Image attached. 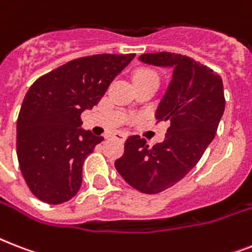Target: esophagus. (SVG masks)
<instances>
[{
    "label": "esophagus",
    "mask_w": 252,
    "mask_h": 252,
    "mask_svg": "<svg viewBox=\"0 0 252 252\" xmlns=\"http://www.w3.org/2000/svg\"><path fill=\"white\" fill-rule=\"evenodd\" d=\"M126 136H128V134L124 133V132H118V133L114 134V137L116 138V140H119V141H122V142L126 141Z\"/></svg>",
    "instance_id": "1"
}]
</instances>
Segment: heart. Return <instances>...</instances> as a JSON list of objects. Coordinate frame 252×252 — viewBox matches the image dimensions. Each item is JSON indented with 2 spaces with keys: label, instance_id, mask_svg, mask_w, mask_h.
<instances>
[{
  "label": "heart",
  "instance_id": "obj_1",
  "mask_svg": "<svg viewBox=\"0 0 252 252\" xmlns=\"http://www.w3.org/2000/svg\"><path fill=\"white\" fill-rule=\"evenodd\" d=\"M146 77H154V78H157V74L154 70L149 68H142L138 69L137 72L133 74V80H138V78H146Z\"/></svg>",
  "mask_w": 252,
  "mask_h": 252
}]
</instances>
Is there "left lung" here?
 <instances>
[{
	"mask_svg": "<svg viewBox=\"0 0 252 252\" xmlns=\"http://www.w3.org/2000/svg\"><path fill=\"white\" fill-rule=\"evenodd\" d=\"M140 61L172 69V80L156 112L170 122L165 140L150 148L129 136L115 167L134 189L154 195L183 179L213 141L225 111L223 84L211 68L178 53H144Z\"/></svg>",
	"mask_w": 252,
	"mask_h": 252,
	"instance_id": "8db88e82",
	"label": "left lung"
}]
</instances>
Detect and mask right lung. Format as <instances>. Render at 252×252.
Returning <instances> with one entry per match:
<instances>
[{"label":"right lung","instance_id":"obj_1","mask_svg":"<svg viewBox=\"0 0 252 252\" xmlns=\"http://www.w3.org/2000/svg\"><path fill=\"white\" fill-rule=\"evenodd\" d=\"M134 56L80 57L31 85L18 115L17 156L26 184L40 201L63 204L76 196L85 159L103 141L81 128V114L98 104Z\"/></svg>","mask_w":252,"mask_h":252}]
</instances>
